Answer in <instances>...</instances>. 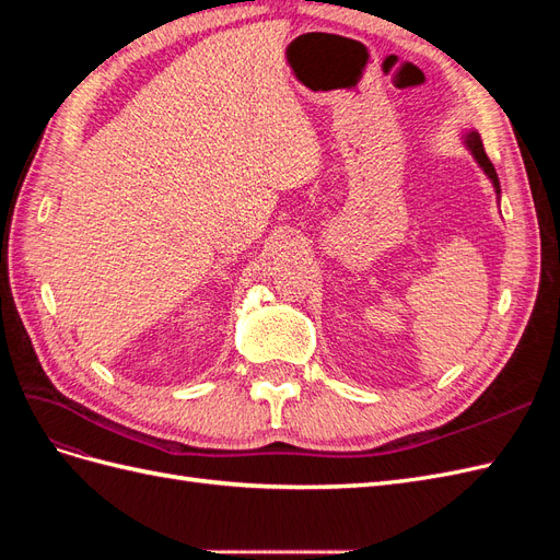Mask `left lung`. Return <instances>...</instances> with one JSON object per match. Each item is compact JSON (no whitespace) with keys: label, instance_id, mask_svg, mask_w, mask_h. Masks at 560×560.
<instances>
[{"label":"left lung","instance_id":"obj_1","mask_svg":"<svg viewBox=\"0 0 560 560\" xmlns=\"http://www.w3.org/2000/svg\"><path fill=\"white\" fill-rule=\"evenodd\" d=\"M467 147L471 149L474 159L479 161V165L483 167L486 175H488L490 179H493L495 191L500 194V179H498V173H495V165L490 163V159H488V154H486V149H483V142H481V138H479V132H469V135H467Z\"/></svg>","mask_w":560,"mask_h":560}]
</instances>
